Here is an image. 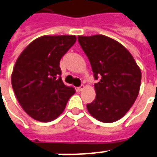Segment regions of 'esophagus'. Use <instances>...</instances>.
Instances as JSON below:
<instances>
[{"instance_id": "obj_1", "label": "esophagus", "mask_w": 157, "mask_h": 157, "mask_svg": "<svg viewBox=\"0 0 157 157\" xmlns=\"http://www.w3.org/2000/svg\"><path fill=\"white\" fill-rule=\"evenodd\" d=\"M83 89H84V86H83V85L78 86V87L76 88V90H77L78 92H81V91H82V90H83Z\"/></svg>"}]
</instances>
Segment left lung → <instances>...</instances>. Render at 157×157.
Here are the masks:
<instances>
[{"instance_id":"obj_1","label":"left lung","mask_w":157,"mask_h":157,"mask_svg":"<svg viewBox=\"0 0 157 157\" xmlns=\"http://www.w3.org/2000/svg\"><path fill=\"white\" fill-rule=\"evenodd\" d=\"M92 66L96 98L86 105L97 120L109 123L128 112L140 93L141 71L132 54L117 40L103 35L78 36Z\"/></svg>"}]
</instances>
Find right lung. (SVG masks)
<instances>
[{"mask_svg": "<svg viewBox=\"0 0 157 157\" xmlns=\"http://www.w3.org/2000/svg\"><path fill=\"white\" fill-rule=\"evenodd\" d=\"M75 36L39 37L21 52L12 74V86L18 103L33 119L48 122L56 119L75 94L63 84L59 62L75 44Z\"/></svg>", "mask_w": 157, "mask_h": 157, "instance_id": "right-lung-1", "label": "right lung"}]
</instances>
